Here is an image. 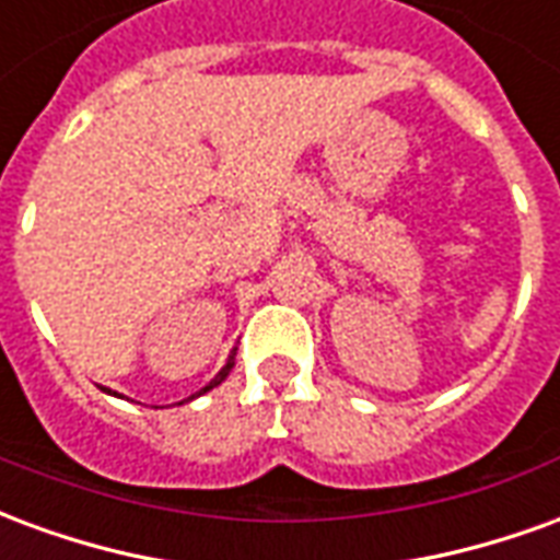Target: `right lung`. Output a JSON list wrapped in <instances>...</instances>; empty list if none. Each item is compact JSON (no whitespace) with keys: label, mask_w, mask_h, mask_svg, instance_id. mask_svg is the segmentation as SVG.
<instances>
[{"label":"right lung","mask_w":560,"mask_h":560,"mask_svg":"<svg viewBox=\"0 0 560 560\" xmlns=\"http://www.w3.org/2000/svg\"><path fill=\"white\" fill-rule=\"evenodd\" d=\"M233 360H236V351H233V353H231V357H228V363H224V369H221V372H219V375H215V377H212V381H209V384H207V387H203V389H200V393H197V396H203V393H209V389H212V387H219V384H221V381H224V377H228V375H231V369H233ZM191 399H195V396H191Z\"/></svg>","instance_id":"obj_1"}]
</instances>
